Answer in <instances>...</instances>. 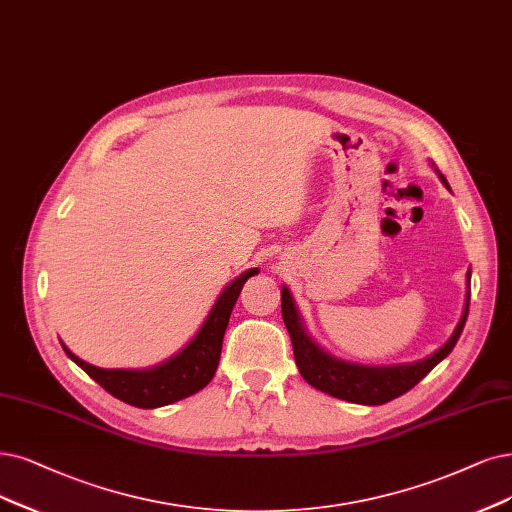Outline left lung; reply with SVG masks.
Here are the masks:
<instances>
[{
	"label": "left lung",
	"instance_id": "left-lung-1",
	"mask_svg": "<svg viewBox=\"0 0 512 512\" xmlns=\"http://www.w3.org/2000/svg\"><path fill=\"white\" fill-rule=\"evenodd\" d=\"M439 179L449 189V183L441 173H439ZM466 280H468V289H466L464 312L456 331H453V335L447 339V344L420 363L392 365V367L354 365V363L339 361V358L327 354L318 344H314V339L304 329V323H301L289 289L282 287L280 291L282 320H285L287 331L291 335L293 354H295L299 373L304 375V380L316 390L327 392L335 396V399L358 403V405H384L396 399V396L409 392L443 361V358L453 350V346L458 344L462 329L466 325L468 306H470V272Z\"/></svg>",
	"mask_w": 512,
	"mask_h": 512
}]
</instances>
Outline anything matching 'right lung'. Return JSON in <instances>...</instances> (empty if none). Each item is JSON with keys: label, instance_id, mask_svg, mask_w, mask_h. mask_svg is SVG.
Masks as SVG:
<instances>
[{"label": "right lung", "instance_id": "right-lung-1", "mask_svg": "<svg viewBox=\"0 0 512 512\" xmlns=\"http://www.w3.org/2000/svg\"><path fill=\"white\" fill-rule=\"evenodd\" d=\"M259 270L253 268L240 274L236 280L223 289L215 306L208 312L200 331L194 335L179 354L168 358L166 363L151 369H101L94 367L82 358L75 356L63 342L65 354L71 361L82 367L94 382L103 386L111 396L141 409H156L170 403H177L187 396L202 390L219 365L223 335L230 323V314L234 310L236 299L242 291V285Z\"/></svg>", "mask_w": 512, "mask_h": 512}]
</instances>
